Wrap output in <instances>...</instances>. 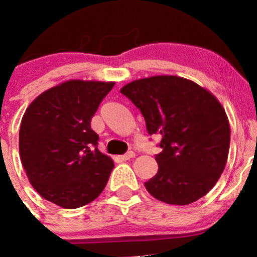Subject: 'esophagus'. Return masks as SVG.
Instances as JSON below:
<instances>
[{"mask_svg":"<svg viewBox=\"0 0 257 257\" xmlns=\"http://www.w3.org/2000/svg\"><path fill=\"white\" fill-rule=\"evenodd\" d=\"M134 157H136V153H134V152H128V153H125L124 156H121L120 159L121 161H129V159L134 158Z\"/></svg>","mask_w":257,"mask_h":257,"instance_id":"34e87169","label":"esophagus"}]
</instances>
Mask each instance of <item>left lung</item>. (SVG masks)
<instances>
[{"mask_svg":"<svg viewBox=\"0 0 257 257\" xmlns=\"http://www.w3.org/2000/svg\"><path fill=\"white\" fill-rule=\"evenodd\" d=\"M120 93L142 111L148 133L162 137L158 172L144 183L147 191L177 206L207 195L225 169L230 149V123L218 99L174 75L134 80Z\"/></svg>","mask_w":257,"mask_h":257,"instance_id":"left-lung-1","label":"left lung"}]
</instances>
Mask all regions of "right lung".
Listing matches in <instances>:
<instances>
[{
    "label": "right lung",
    "instance_id": "obj_1",
    "mask_svg": "<svg viewBox=\"0 0 257 257\" xmlns=\"http://www.w3.org/2000/svg\"><path fill=\"white\" fill-rule=\"evenodd\" d=\"M114 81L68 80L40 94L21 120L19 149L26 176L41 197L62 208L95 200L113 159L98 149L90 121Z\"/></svg>",
    "mask_w": 257,
    "mask_h": 257
}]
</instances>
